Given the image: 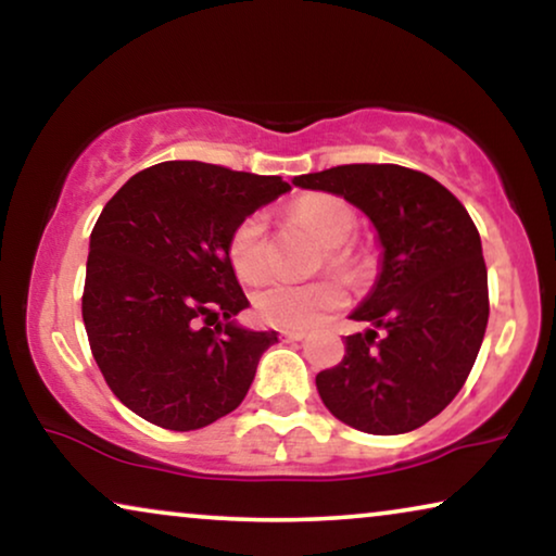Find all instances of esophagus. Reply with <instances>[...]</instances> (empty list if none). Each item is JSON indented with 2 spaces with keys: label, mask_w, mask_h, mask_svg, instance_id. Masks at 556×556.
Returning a JSON list of instances; mask_svg holds the SVG:
<instances>
[{
  "label": "esophagus",
  "mask_w": 556,
  "mask_h": 556,
  "mask_svg": "<svg viewBox=\"0 0 556 556\" xmlns=\"http://www.w3.org/2000/svg\"><path fill=\"white\" fill-rule=\"evenodd\" d=\"M278 337L283 339V341H301L303 337H306V333H303V331H288V329H286V331H280Z\"/></svg>",
  "instance_id": "obj_1"
}]
</instances>
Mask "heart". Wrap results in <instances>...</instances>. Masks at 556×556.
<instances>
[{
    "mask_svg": "<svg viewBox=\"0 0 556 556\" xmlns=\"http://www.w3.org/2000/svg\"><path fill=\"white\" fill-rule=\"evenodd\" d=\"M293 217L314 232L321 242L324 261L333 270L352 268V253L341 248L354 232V215L339 197L311 194L295 202ZM227 261L242 283H261L270 265L265 255V219L263 215L242 217L227 238ZM255 314L263 324L276 329L303 331L324 321L346 303L344 286L337 280H314V283H288L276 280L255 293Z\"/></svg>",
    "mask_w": 556,
    "mask_h": 556,
    "instance_id": "obj_1",
    "label": "heart"
}]
</instances>
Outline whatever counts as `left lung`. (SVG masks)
I'll use <instances>...</instances> for the list:
<instances>
[{
  "instance_id": "8db88e82",
  "label": "left lung",
  "mask_w": 556,
  "mask_h": 556,
  "mask_svg": "<svg viewBox=\"0 0 556 556\" xmlns=\"http://www.w3.org/2000/svg\"><path fill=\"white\" fill-rule=\"evenodd\" d=\"M293 185L356 204L384 248L375 291L352 314L375 329L346 337L344 359L318 371L324 405L371 435L420 428L466 384L489 324L473 219L440 181L397 164L331 166Z\"/></svg>"
}]
</instances>
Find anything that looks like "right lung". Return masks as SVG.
Listing matches in <instances>:
<instances>
[{"label": "right lung", "mask_w": 556, "mask_h": 556, "mask_svg": "<svg viewBox=\"0 0 556 556\" xmlns=\"http://www.w3.org/2000/svg\"><path fill=\"white\" fill-rule=\"evenodd\" d=\"M288 189L280 177L162 162L105 204L90 232L83 324L105 384L131 413L187 432L245 400L278 333L230 321L248 299L227 238Z\"/></svg>", "instance_id": "add662e5"}]
</instances>
